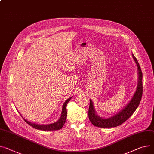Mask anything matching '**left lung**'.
Here are the masks:
<instances>
[{
    "mask_svg": "<svg viewBox=\"0 0 154 154\" xmlns=\"http://www.w3.org/2000/svg\"><path fill=\"white\" fill-rule=\"evenodd\" d=\"M132 55L137 64L139 75L137 87L134 96L123 109H122L113 116H111L109 118H103L98 116L94 109V104L92 103L91 100H90L88 118L93 125L98 128H113L118 126L129 119L139 105L143 91L142 73L137 59L135 57L134 54H132Z\"/></svg>",
    "mask_w": 154,
    "mask_h": 154,
    "instance_id": "obj_1",
    "label": "left lung"
}]
</instances>
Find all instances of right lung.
<instances>
[{
    "label": "right lung",
    "mask_w": 154,
    "mask_h": 154,
    "mask_svg": "<svg viewBox=\"0 0 154 154\" xmlns=\"http://www.w3.org/2000/svg\"><path fill=\"white\" fill-rule=\"evenodd\" d=\"M72 97H71L70 98H68L67 100H66V101L64 102V103L63 104L62 112H61V115H60V117L59 119L57 122H54V123L49 124V125H36V124H35V123H32V122H29L26 119H24L23 117L22 118L27 124H28L29 126H31L32 127H33V128H34L36 129L43 130V131H56V130H59L63 127L64 125L65 124V122H66V118H67L66 106H67L68 102L70 100ZM21 116H22L21 115Z\"/></svg>",
    "instance_id": "1"
}]
</instances>
